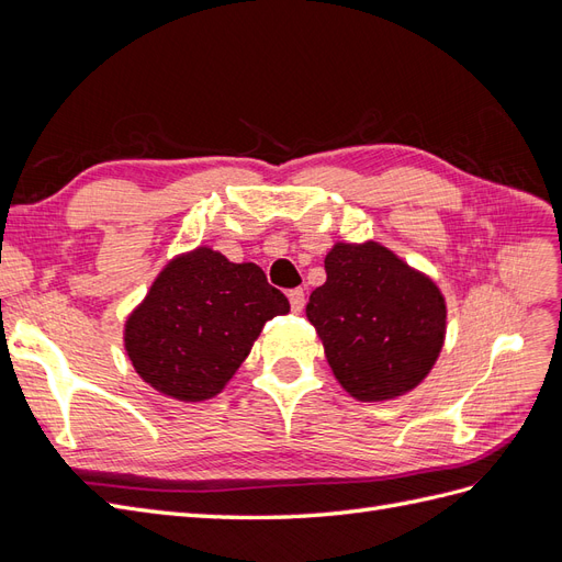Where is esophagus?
Listing matches in <instances>:
<instances>
[{
	"instance_id": "esophagus-1",
	"label": "esophagus",
	"mask_w": 562,
	"mask_h": 562,
	"mask_svg": "<svg viewBox=\"0 0 562 562\" xmlns=\"http://www.w3.org/2000/svg\"><path fill=\"white\" fill-rule=\"evenodd\" d=\"M288 300H291V310L295 314H302V310H304V291H302V288H295V291L288 293Z\"/></svg>"
}]
</instances>
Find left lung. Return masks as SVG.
<instances>
[{"mask_svg":"<svg viewBox=\"0 0 562 562\" xmlns=\"http://www.w3.org/2000/svg\"><path fill=\"white\" fill-rule=\"evenodd\" d=\"M326 283L307 302L335 380L363 403L417 389L446 345L448 307L438 283L378 241H337Z\"/></svg>","mask_w":562,"mask_h":562,"instance_id":"8db88e82","label":"left lung"}]
</instances>
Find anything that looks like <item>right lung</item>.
<instances>
[{"instance_id":"add662e5","label":"right lung","mask_w":562,"mask_h":562,"mask_svg":"<svg viewBox=\"0 0 562 562\" xmlns=\"http://www.w3.org/2000/svg\"><path fill=\"white\" fill-rule=\"evenodd\" d=\"M291 312L255 262L211 246L178 252L124 323L135 372L180 403L215 398L241 368L265 323Z\"/></svg>"}]
</instances>
